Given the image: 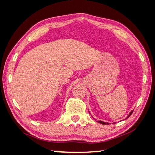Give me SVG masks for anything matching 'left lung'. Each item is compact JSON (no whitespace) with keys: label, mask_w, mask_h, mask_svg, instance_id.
<instances>
[{"label":"left lung","mask_w":155,"mask_h":155,"mask_svg":"<svg viewBox=\"0 0 155 155\" xmlns=\"http://www.w3.org/2000/svg\"><path fill=\"white\" fill-rule=\"evenodd\" d=\"M133 112V111H131V112H130V114H129V115L127 116V118H129V116H130L131 114H132ZM96 121H97V122L100 123V124H104V125L107 124V125H109V124H108V123H105V122H104V121H97V120H96Z\"/></svg>","instance_id":"1"}]
</instances>
